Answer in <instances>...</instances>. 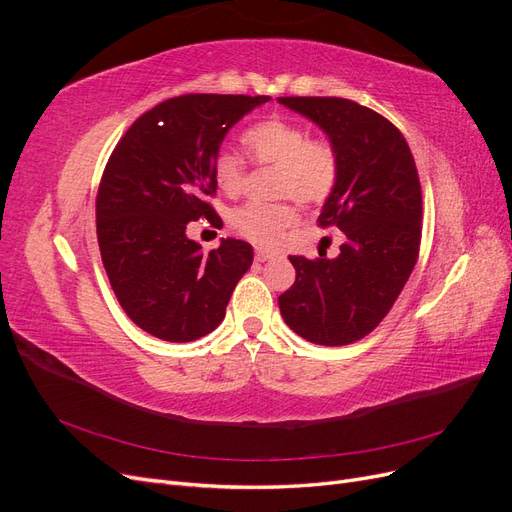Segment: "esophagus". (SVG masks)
I'll use <instances>...</instances> for the list:
<instances>
[{"instance_id": "34e87169", "label": "esophagus", "mask_w": 512, "mask_h": 512, "mask_svg": "<svg viewBox=\"0 0 512 512\" xmlns=\"http://www.w3.org/2000/svg\"><path fill=\"white\" fill-rule=\"evenodd\" d=\"M273 258H275V254H271L267 250H256V260L258 262H267V260H273Z\"/></svg>"}]
</instances>
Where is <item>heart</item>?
<instances>
[{"mask_svg": "<svg viewBox=\"0 0 512 512\" xmlns=\"http://www.w3.org/2000/svg\"><path fill=\"white\" fill-rule=\"evenodd\" d=\"M243 145L260 164L277 168L275 196H292L303 205H320L331 196L339 179V156L333 143L309 138L297 121L284 117L262 119L243 132ZM215 181L228 194L241 190L245 164L235 151H220L213 162ZM297 222L292 203H245L230 213V226L256 245L273 247L284 230Z\"/></svg>", "mask_w": 512, "mask_h": 512, "instance_id": "obj_1", "label": "heart"}]
</instances>
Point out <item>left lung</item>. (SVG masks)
<instances>
[{"label": "left lung", "mask_w": 512, "mask_h": 512, "mask_svg": "<svg viewBox=\"0 0 512 512\" xmlns=\"http://www.w3.org/2000/svg\"><path fill=\"white\" fill-rule=\"evenodd\" d=\"M314 121L339 156L320 226L344 232L335 258L288 256L297 280L280 294L288 327L320 346H346L391 312L416 265L423 198L412 151L389 119L344 98H277Z\"/></svg>", "instance_id": "1"}]
</instances>
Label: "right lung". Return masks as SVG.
I'll use <instances>...</instances> for the list:
<instances>
[{"mask_svg": "<svg viewBox=\"0 0 512 512\" xmlns=\"http://www.w3.org/2000/svg\"><path fill=\"white\" fill-rule=\"evenodd\" d=\"M271 96L190 94L138 117L117 143L100 181L96 226L104 269L123 312L164 342H194L226 316L254 250L222 239L203 252L190 222L220 215L213 162L228 130Z\"/></svg>", "mask_w": 512, "mask_h": 512, "instance_id": "right-lung-1", "label": "right lung"}]
</instances>
